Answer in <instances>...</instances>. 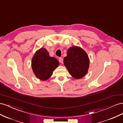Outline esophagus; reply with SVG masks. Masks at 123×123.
<instances>
[{"label": "esophagus", "mask_w": 123, "mask_h": 123, "mask_svg": "<svg viewBox=\"0 0 123 123\" xmlns=\"http://www.w3.org/2000/svg\"><path fill=\"white\" fill-rule=\"evenodd\" d=\"M59 62H60L61 63H62H62H63V58H62V57H59Z\"/></svg>", "instance_id": "34e87169"}]
</instances>
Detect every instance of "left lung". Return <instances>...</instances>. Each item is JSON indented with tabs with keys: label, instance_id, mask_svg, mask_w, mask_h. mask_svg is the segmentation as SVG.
<instances>
[{
	"label": "left lung",
	"instance_id": "obj_1",
	"mask_svg": "<svg viewBox=\"0 0 123 123\" xmlns=\"http://www.w3.org/2000/svg\"><path fill=\"white\" fill-rule=\"evenodd\" d=\"M64 62L70 75L74 79H80L87 74L90 61L87 53L82 48L74 46L68 49Z\"/></svg>",
	"mask_w": 123,
	"mask_h": 123
}]
</instances>
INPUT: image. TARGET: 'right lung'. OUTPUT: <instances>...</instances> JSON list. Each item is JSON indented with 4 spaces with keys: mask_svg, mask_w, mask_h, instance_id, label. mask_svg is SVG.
<instances>
[{
    "mask_svg": "<svg viewBox=\"0 0 123 123\" xmlns=\"http://www.w3.org/2000/svg\"><path fill=\"white\" fill-rule=\"evenodd\" d=\"M59 65L57 59L50 56L47 50L43 48L36 51L31 62L33 72L36 77L41 80L49 79Z\"/></svg>",
    "mask_w": 123,
    "mask_h": 123,
    "instance_id": "1",
    "label": "right lung"
}]
</instances>
